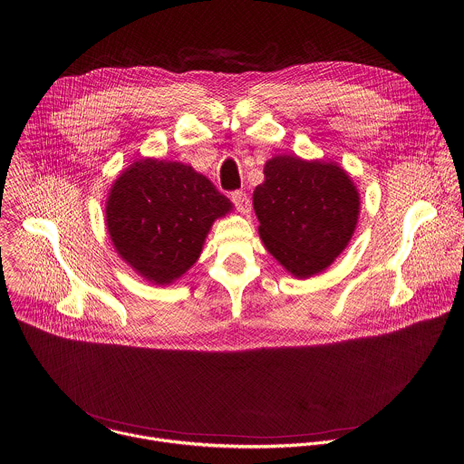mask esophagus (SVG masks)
Masks as SVG:
<instances>
[{
    "label": "esophagus",
    "mask_w": 464,
    "mask_h": 464,
    "mask_svg": "<svg viewBox=\"0 0 464 464\" xmlns=\"http://www.w3.org/2000/svg\"><path fill=\"white\" fill-rule=\"evenodd\" d=\"M231 200H233V204L237 206V209L240 211V213H244V215H247V213H251V200H249V197H247V193L246 191H233L231 193Z\"/></svg>",
    "instance_id": "obj_1"
}]
</instances>
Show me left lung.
<instances>
[{
	"mask_svg": "<svg viewBox=\"0 0 464 464\" xmlns=\"http://www.w3.org/2000/svg\"><path fill=\"white\" fill-rule=\"evenodd\" d=\"M253 193L260 238L295 278L324 271L348 246L359 218V191L335 163L276 156Z\"/></svg>",
	"mask_w": 464,
	"mask_h": 464,
	"instance_id": "left-lung-1",
	"label": "left lung"
}]
</instances>
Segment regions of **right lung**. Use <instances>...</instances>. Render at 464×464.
Masks as SVG:
<instances>
[{"mask_svg":"<svg viewBox=\"0 0 464 464\" xmlns=\"http://www.w3.org/2000/svg\"><path fill=\"white\" fill-rule=\"evenodd\" d=\"M231 208L191 167L143 160L114 181L105 222L118 255L143 278L167 285L197 262L213 220Z\"/></svg>","mask_w":464,"mask_h":464,"instance_id":"right-lung-1","label":"right lung"}]
</instances>
